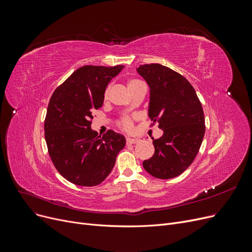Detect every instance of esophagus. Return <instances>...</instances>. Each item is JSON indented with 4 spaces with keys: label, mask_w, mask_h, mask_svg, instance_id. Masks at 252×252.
Here are the masks:
<instances>
[{
    "label": "esophagus",
    "mask_w": 252,
    "mask_h": 252,
    "mask_svg": "<svg viewBox=\"0 0 252 252\" xmlns=\"http://www.w3.org/2000/svg\"><path fill=\"white\" fill-rule=\"evenodd\" d=\"M127 144H135L139 142V139H134V138H127Z\"/></svg>",
    "instance_id": "esophagus-1"
}]
</instances>
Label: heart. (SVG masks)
<instances>
[{"label":"heart","instance_id":"obj_1","mask_svg":"<svg viewBox=\"0 0 252 252\" xmlns=\"http://www.w3.org/2000/svg\"><path fill=\"white\" fill-rule=\"evenodd\" d=\"M140 84H142V82L139 81V80H136V79L128 80V82H127V88H128L129 91H130V94L132 93V91L136 87L140 85ZM108 96H109V87L106 88L105 93H104V98H105V100H107ZM132 125H133L132 124V121L130 119H124L123 121L121 122V126L123 127L124 129H126V130H130V129L132 128Z\"/></svg>","mask_w":252,"mask_h":252}]
</instances>
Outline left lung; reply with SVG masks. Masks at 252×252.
I'll return each instance as SVG.
<instances>
[{
    "instance_id": "1",
    "label": "left lung",
    "mask_w": 252,
    "mask_h": 252,
    "mask_svg": "<svg viewBox=\"0 0 252 252\" xmlns=\"http://www.w3.org/2000/svg\"><path fill=\"white\" fill-rule=\"evenodd\" d=\"M136 71L150 89L148 116L164 131L161 138L154 139L155 154L143 167L155 178H175L191 165L202 145V104L191 84L168 67L146 64Z\"/></svg>"
}]
</instances>
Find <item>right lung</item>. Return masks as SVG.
<instances>
[{
  "label": "right lung",
  "instance_id": "1",
  "mask_svg": "<svg viewBox=\"0 0 252 252\" xmlns=\"http://www.w3.org/2000/svg\"><path fill=\"white\" fill-rule=\"evenodd\" d=\"M124 66L80 67L52 94L45 119V140L51 161L63 178L79 186H95L108 177L125 136L91 129L93 112L102 107L104 93Z\"/></svg>",
  "mask_w": 252,
  "mask_h": 252
}]
</instances>
